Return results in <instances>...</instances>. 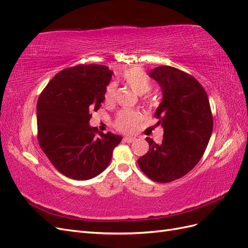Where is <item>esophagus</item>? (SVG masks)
Returning a JSON list of instances; mask_svg holds the SVG:
<instances>
[{
	"label": "esophagus",
	"mask_w": 248,
	"mask_h": 248,
	"mask_svg": "<svg viewBox=\"0 0 248 248\" xmlns=\"http://www.w3.org/2000/svg\"><path fill=\"white\" fill-rule=\"evenodd\" d=\"M134 138H132V137H125L124 139H123V141H125V142H132V141H134Z\"/></svg>",
	"instance_id": "obj_1"
}]
</instances>
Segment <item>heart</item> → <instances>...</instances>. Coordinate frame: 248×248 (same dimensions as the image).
Masks as SVG:
<instances>
[{"label":"heart","instance_id":"heart-1","mask_svg":"<svg viewBox=\"0 0 248 248\" xmlns=\"http://www.w3.org/2000/svg\"><path fill=\"white\" fill-rule=\"evenodd\" d=\"M121 78L139 95H144L151 90V81L148 74L140 67H130L121 73ZM116 96V86L110 84L107 87L104 99L107 102L114 101ZM141 116L136 110H121L115 120L116 128L123 132H130L136 128Z\"/></svg>","mask_w":248,"mask_h":248}]
</instances>
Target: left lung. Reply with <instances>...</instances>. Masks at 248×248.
I'll return each instance as SVG.
<instances>
[{
    "instance_id": "8db88e82",
    "label": "left lung",
    "mask_w": 248,
    "mask_h": 248,
    "mask_svg": "<svg viewBox=\"0 0 248 248\" xmlns=\"http://www.w3.org/2000/svg\"><path fill=\"white\" fill-rule=\"evenodd\" d=\"M149 76L162 90V101L154 116L163 127V139L158 145L147 138L149 151L138 163L153 181L168 183L197 166L211 138L213 117L205 89L190 74L159 66Z\"/></svg>"
}]
</instances>
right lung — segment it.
<instances>
[{
	"instance_id": "right-lung-1",
	"label": "right lung",
	"mask_w": 248,
	"mask_h": 248,
	"mask_svg": "<svg viewBox=\"0 0 248 248\" xmlns=\"http://www.w3.org/2000/svg\"><path fill=\"white\" fill-rule=\"evenodd\" d=\"M112 71L104 65H78L60 71L37 102L38 141L61 174L92 179L108 168L122 137L98 132L89 125L92 111L104 101Z\"/></svg>"
}]
</instances>
